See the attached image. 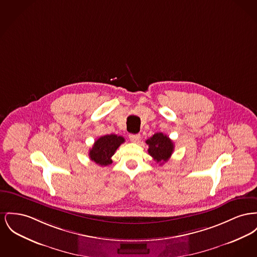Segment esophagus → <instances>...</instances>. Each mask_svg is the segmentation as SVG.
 <instances>
[{"instance_id": "obj_1", "label": "esophagus", "mask_w": 257, "mask_h": 257, "mask_svg": "<svg viewBox=\"0 0 257 257\" xmlns=\"http://www.w3.org/2000/svg\"><path fill=\"white\" fill-rule=\"evenodd\" d=\"M129 139L133 143H138L141 140V135L140 134H130L129 135Z\"/></svg>"}]
</instances>
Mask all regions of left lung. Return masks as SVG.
I'll use <instances>...</instances> for the list:
<instances>
[{
	"instance_id": "1",
	"label": "left lung",
	"mask_w": 257,
	"mask_h": 257,
	"mask_svg": "<svg viewBox=\"0 0 257 257\" xmlns=\"http://www.w3.org/2000/svg\"><path fill=\"white\" fill-rule=\"evenodd\" d=\"M149 145V153L151 157L162 165L167 162L174 151V143L163 133H156L146 141Z\"/></svg>"
}]
</instances>
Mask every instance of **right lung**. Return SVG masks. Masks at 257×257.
I'll use <instances>...</instances> for the list:
<instances>
[{
	"mask_svg": "<svg viewBox=\"0 0 257 257\" xmlns=\"http://www.w3.org/2000/svg\"><path fill=\"white\" fill-rule=\"evenodd\" d=\"M125 142L124 138L114 134L100 137L89 151V157L96 164L101 166H108L112 163L111 156Z\"/></svg>",
	"mask_w": 257,
	"mask_h": 257,
	"instance_id": "add662e5",
	"label": "right lung"
}]
</instances>
